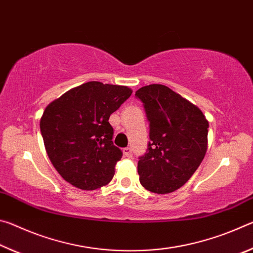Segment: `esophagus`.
<instances>
[{
    "label": "esophagus",
    "mask_w": 253,
    "mask_h": 253,
    "mask_svg": "<svg viewBox=\"0 0 253 253\" xmlns=\"http://www.w3.org/2000/svg\"><path fill=\"white\" fill-rule=\"evenodd\" d=\"M123 153H124V156L127 157V158H130L132 156V152H131V148L130 147H126L123 149Z\"/></svg>",
    "instance_id": "obj_1"
}]
</instances>
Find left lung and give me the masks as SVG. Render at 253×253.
<instances>
[{"label":"left lung","instance_id":"1","mask_svg":"<svg viewBox=\"0 0 253 253\" xmlns=\"http://www.w3.org/2000/svg\"><path fill=\"white\" fill-rule=\"evenodd\" d=\"M135 96L144 105L151 139L137 165L140 184L153 193H170L202 163L209 122L198 106L164 84L145 85Z\"/></svg>","mask_w":253,"mask_h":253}]
</instances>
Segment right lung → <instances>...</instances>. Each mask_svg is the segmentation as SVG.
Returning a JSON list of instances; mask_svg holds the SVG:
<instances>
[{
  "mask_svg": "<svg viewBox=\"0 0 253 253\" xmlns=\"http://www.w3.org/2000/svg\"><path fill=\"white\" fill-rule=\"evenodd\" d=\"M126 85L89 81L46 106L40 129L46 154L62 178L80 190L108 184L123 152L113 143L110 115L130 97Z\"/></svg>",
  "mask_w": 253,
  "mask_h": 253,
  "instance_id": "right-lung-1",
  "label": "right lung"
}]
</instances>
